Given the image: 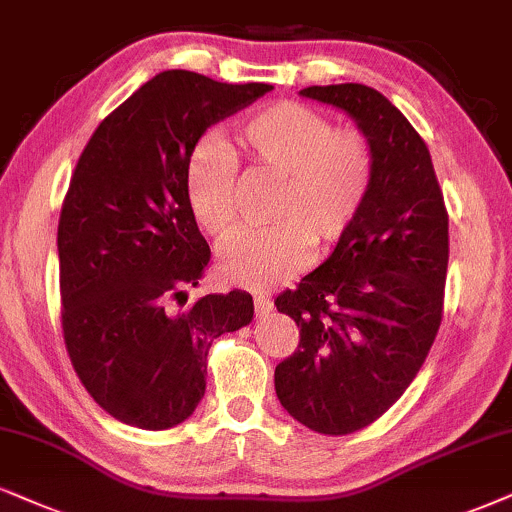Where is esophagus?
<instances>
[{
	"label": "esophagus",
	"mask_w": 512,
	"mask_h": 512,
	"mask_svg": "<svg viewBox=\"0 0 512 512\" xmlns=\"http://www.w3.org/2000/svg\"><path fill=\"white\" fill-rule=\"evenodd\" d=\"M252 302H255V314L257 316H264V314H269L271 312V309H274V302H271L269 300V297L267 295H255V300H252Z\"/></svg>",
	"instance_id": "obj_1"
}]
</instances>
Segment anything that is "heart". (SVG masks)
I'll list each match as a JSON object with an SVG mask.
<instances>
[{
    "label": "heart",
    "instance_id": "1",
    "mask_svg": "<svg viewBox=\"0 0 512 512\" xmlns=\"http://www.w3.org/2000/svg\"><path fill=\"white\" fill-rule=\"evenodd\" d=\"M236 144L252 167L276 174L274 226L245 231L219 252L217 271L231 286L269 288L304 267L312 250L352 229L371 196L373 146L359 129L295 101L264 106L238 122ZM238 165L219 137H203L184 165V196L205 236L226 241L238 229Z\"/></svg>",
    "mask_w": 512,
    "mask_h": 512
}]
</instances>
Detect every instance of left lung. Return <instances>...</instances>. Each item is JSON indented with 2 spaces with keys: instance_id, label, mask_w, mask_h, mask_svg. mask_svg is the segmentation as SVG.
<instances>
[{
  "instance_id": "8db88e82",
  "label": "left lung",
  "mask_w": 512,
  "mask_h": 512,
  "mask_svg": "<svg viewBox=\"0 0 512 512\" xmlns=\"http://www.w3.org/2000/svg\"><path fill=\"white\" fill-rule=\"evenodd\" d=\"M340 108L371 141V196L333 255L276 297L300 345L276 366L281 406L321 435H349L404 394L442 323L449 215L425 141L366 84L300 92Z\"/></svg>"
}]
</instances>
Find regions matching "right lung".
<instances>
[{"mask_svg": "<svg viewBox=\"0 0 512 512\" xmlns=\"http://www.w3.org/2000/svg\"><path fill=\"white\" fill-rule=\"evenodd\" d=\"M165 70L120 103L84 146L58 219L61 323L84 390L120 423L167 430L205 394L212 340L252 321L243 290L198 286L210 245L184 196V165L205 129L271 92Z\"/></svg>", "mask_w": 512, "mask_h": 512, "instance_id": "1", "label": "right lung"}]
</instances>
